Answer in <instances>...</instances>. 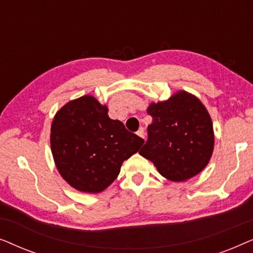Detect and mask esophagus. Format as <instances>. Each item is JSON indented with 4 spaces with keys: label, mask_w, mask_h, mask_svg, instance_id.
Returning a JSON list of instances; mask_svg holds the SVG:
<instances>
[{
    "label": "esophagus",
    "mask_w": 253,
    "mask_h": 253,
    "mask_svg": "<svg viewBox=\"0 0 253 253\" xmlns=\"http://www.w3.org/2000/svg\"><path fill=\"white\" fill-rule=\"evenodd\" d=\"M137 134H138V136H139L140 138H143V139H145V132H144L143 127H140V129L137 131Z\"/></svg>",
    "instance_id": "esophagus-1"
}]
</instances>
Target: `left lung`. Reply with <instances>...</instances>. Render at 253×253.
Listing matches in <instances>:
<instances>
[{
  "mask_svg": "<svg viewBox=\"0 0 253 253\" xmlns=\"http://www.w3.org/2000/svg\"><path fill=\"white\" fill-rule=\"evenodd\" d=\"M147 113L153 122L139 154L169 181L184 182L202 172L214 150L212 119L203 102L177 91L165 101L151 102Z\"/></svg>",
  "mask_w": 253,
  "mask_h": 253,
  "instance_id": "8db88e82",
  "label": "left lung"
}]
</instances>
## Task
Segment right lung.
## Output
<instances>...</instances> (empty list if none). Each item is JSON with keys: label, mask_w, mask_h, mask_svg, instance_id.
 <instances>
[{"label": "right lung", "mask_w": 253, "mask_h": 253, "mask_svg": "<svg viewBox=\"0 0 253 253\" xmlns=\"http://www.w3.org/2000/svg\"><path fill=\"white\" fill-rule=\"evenodd\" d=\"M143 138L129 132L93 95L71 100L55 114L50 148L65 182L81 192L99 193L120 174L124 160L137 153Z\"/></svg>", "instance_id": "1"}]
</instances>
